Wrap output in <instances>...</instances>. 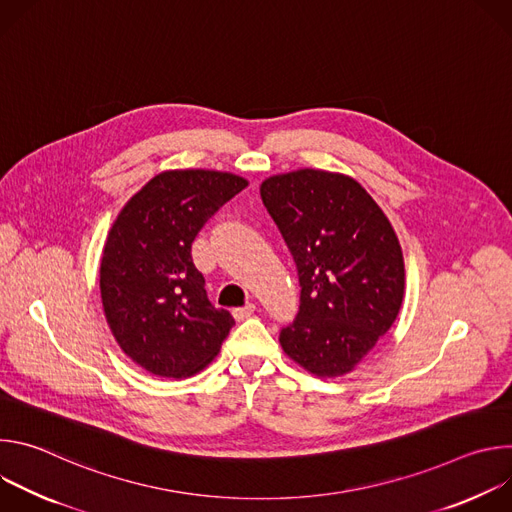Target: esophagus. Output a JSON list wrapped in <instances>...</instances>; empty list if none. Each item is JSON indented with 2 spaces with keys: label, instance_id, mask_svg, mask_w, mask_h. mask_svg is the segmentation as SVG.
Masks as SVG:
<instances>
[{
  "label": "esophagus",
  "instance_id": "esophagus-1",
  "mask_svg": "<svg viewBox=\"0 0 512 512\" xmlns=\"http://www.w3.org/2000/svg\"><path fill=\"white\" fill-rule=\"evenodd\" d=\"M253 312H255V304H245L243 308H235V310H233V318H235L237 322H241V320L253 316Z\"/></svg>",
  "mask_w": 512,
  "mask_h": 512
}]
</instances>
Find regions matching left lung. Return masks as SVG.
<instances>
[{
  "instance_id": "left-lung-1",
  "label": "left lung",
  "mask_w": 512,
  "mask_h": 512,
  "mask_svg": "<svg viewBox=\"0 0 512 512\" xmlns=\"http://www.w3.org/2000/svg\"><path fill=\"white\" fill-rule=\"evenodd\" d=\"M261 200L300 279L298 314L279 332L285 354L316 377L350 373L403 302V253L389 218L356 180L310 168L267 178Z\"/></svg>"
}]
</instances>
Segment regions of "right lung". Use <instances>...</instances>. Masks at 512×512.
Listing matches in <instances>:
<instances>
[{
	"instance_id": "1",
	"label": "right lung",
	"mask_w": 512,
	"mask_h": 512,
	"mask_svg": "<svg viewBox=\"0 0 512 512\" xmlns=\"http://www.w3.org/2000/svg\"><path fill=\"white\" fill-rule=\"evenodd\" d=\"M247 188L214 170L162 172L119 212L101 259V298L121 350L152 375L182 379L218 354L235 320L208 302L192 241Z\"/></svg>"
}]
</instances>
